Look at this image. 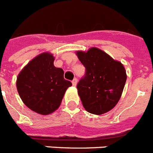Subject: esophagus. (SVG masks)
Returning a JSON list of instances; mask_svg holds the SVG:
<instances>
[{
  "instance_id": "34e87169",
  "label": "esophagus",
  "mask_w": 153,
  "mask_h": 153,
  "mask_svg": "<svg viewBox=\"0 0 153 153\" xmlns=\"http://www.w3.org/2000/svg\"><path fill=\"white\" fill-rule=\"evenodd\" d=\"M72 83L73 86H76V84H77V79H76V78H74L72 81Z\"/></svg>"
}]
</instances>
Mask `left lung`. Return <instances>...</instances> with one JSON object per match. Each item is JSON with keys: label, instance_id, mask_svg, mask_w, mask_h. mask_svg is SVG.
<instances>
[{"label": "left lung", "instance_id": "left-lung-1", "mask_svg": "<svg viewBox=\"0 0 153 153\" xmlns=\"http://www.w3.org/2000/svg\"><path fill=\"white\" fill-rule=\"evenodd\" d=\"M76 55L86 68L76 86L83 107L92 114L107 113L122 95L126 81L123 65L97 47L77 51Z\"/></svg>", "mask_w": 153, "mask_h": 153}]
</instances>
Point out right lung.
<instances>
[{
  "label": "right lung",
  "mask_w": 153,
  "mask_h": 153,
  "mask_svg": "<svg viewBox=\"0 0 153 153\" xmlns=\"http://www.w3.org/2000/svg\"><path fill=\"white\" fill-rule=\"evenodd\" d=\"M54 57L43 53L31 60L17 78L19 96L29 109L41 115L53 113L59 108L64 93L72 86L63 78L64 72L53 65Z\"/></svg>",
  "instance_id": "obj_1"
}]
</instances>
